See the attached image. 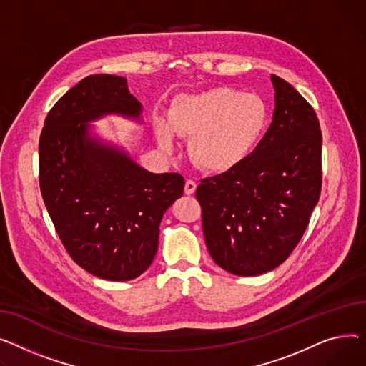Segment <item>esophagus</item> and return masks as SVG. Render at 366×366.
<instances>
[{"label": "esophagus", "instance_id": "34e87169", "mask_svg": "<svg viewBox=\"0 0 366 366\" xmlns=\"http://www.w3.org/2000/svg\"><path fill=\"white\" fill-rule=\"evenodd\" d=\"M195 190H197V183L193 180H186V184H184L186 195H192V193H195Z\"/></svg>", "mask_w": 366, "mask_h": 366}]
</instances>
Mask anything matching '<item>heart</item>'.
<instances>
[{
  "label": "heart",
  "instance_id": "1",
  "mask_svg": "<svg viewBox=\"0 0 366 366\" xmlns=\"http://www.w3.org/2000/svg\"><path fill=\"white\" fill-rule=\"evenodd\" d=\"M269 122L266 103L255 94L229 87L184 94L169 107L167 124L157 121L158 144L174 149V136L190 137V159L209 173L242 164L259 144Z\"/></svg>",
  "mask_w": 366,
  "mask_h": 366
}]
</instances>
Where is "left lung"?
Masks as SVG:
<instances>
[{
	"label": "left lung",
	"instance_id": "left-lung-1",
	"mask_svg": "<svg viewBox=\"0 0 366 366\" xmlns=\"http://www.w3.org/2000/svg\"><path fill=\"white\" fill-rule=\"evenodd\" d=\"M270 79L274 111L264 137L242 164L201 180L197 189L209 255L236 276L263 274L282 264L320 195L317 117L290 82Z\"/></svg>",
	"mask_w": 366,
	"mask_h": 366
}]
</instances>
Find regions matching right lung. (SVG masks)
Instances as JSON below:
<instances>
[{
    "mask_svg": "<svg viewBox=\"0 0 366 366\" xmlns=\"http://www.w3.org/2000/svg\"><path fill=\"white\" fill-rule=\"evenodd\" d=\"M127 79L90 75L63 94L39 137V186L72 260L106 281H130L152 264L164 212L183 195L177 173L155 174L94 125L107 115L143 124Z\"/></svg>",
    "mask_w": 366,
    "mask_h": 366,
    "instance_id": "right-lung-1",
    "label": "right lung"
}]
</instances>
